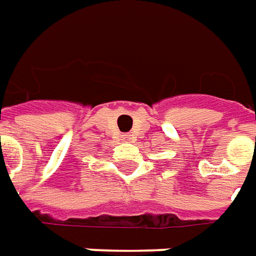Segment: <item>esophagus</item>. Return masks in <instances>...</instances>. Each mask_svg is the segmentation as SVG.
<instances>
[{"mask_svg": "<svg viewBox=\"0 0 256 256\" xmlns=\"http://www.w3.org/2000/svg\"><path fill=\"white\" fill-rule=\"evenodd\" d=\"M131 139L132 136L131 135H128V134H126V135H122V140H124V142H131Z\"/></svg>", "mask_w": 256, "mask_h": 256, "instance_id": "obj_1", "label": "esophagus"}]
</instances>
